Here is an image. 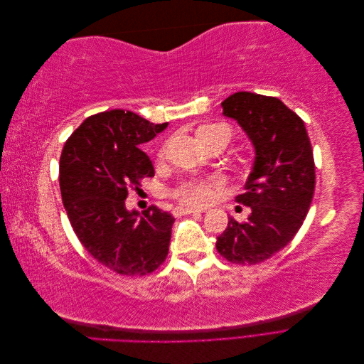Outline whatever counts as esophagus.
I'll return each instance as SVG.
<instances>
[{
  "mask_svg": "<svg viewBox=\"0 0 364 364\" xmlns=\"http://www.w3.org/2000/svg\"><path fill=\"white\" fill-rule=\"evenodd\" d=\"M194 213H203L202 208H191V206H176L173 209V214L176 217L186 215V214H194Z\"/></svg>",
  "mask_w": 364,
  "mask_h": 364,
  "instance_id": "esophagus-1",
  "label": "esophagus"
}]
</instances>
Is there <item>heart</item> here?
I'll return each instance as SVG.
<instances>
[{"label": "heart", "mask_w": 364, "mask_h": 364, "mask_svg": "<svg viewBox=\"0 0 364 364\" xmlns=\"http://www.w3.org/2000/svg\"><path fill=\"white\" fill-rule=\"evenodd\" d=\"M197 135L202 139L203 144L206 142L228 136L230 139V127L223 123H213V124H203L199 130H197ZM162 155V153H161ZM217 185V181H190L182 183L178 190H176V196L185 203L191 205H203L208 203L214 197V186Z\"/></svg>", "instance_id": "1"}]
</instances>
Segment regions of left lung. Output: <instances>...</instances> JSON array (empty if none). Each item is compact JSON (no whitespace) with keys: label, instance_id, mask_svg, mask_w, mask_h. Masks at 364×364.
<instances>
[{"label":"left lung","instance_id":"obj_1","mask_svg":"<svg viewBox=\"0 0 364 364\" xmlns=\"http://www.w3.org/2000/svg\"><path fill=\"white\" fill-rule=\"evenodd\" d=\"M255 149V159L237 202L250 206L245 223L230 217L217 237L220 255L235 264H258L287 246L310 209L314 158L304 121L279 98L235 92L222 103Z\"/></svg>","mask_w":364,"mask_h":364}]
</instances>
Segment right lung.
<instances>
[{
  "mask_svg": "<svg viewBox=\"0 0 364 364\" xmlns=\"http://www.w3.org/2000/svg\"><path fill=\"white\" fill-rule=\"evenodd\" d=\"M168 123H150L114 109L87 117L65 142L59 182L77 238L105 267L118 274H147L167 258L174 217L156 206L126 208L129 190L155 176L139 147Z\"/></svg>",
  "mask_w": 364,
  "mask_h": 364,
  "instance_id": "obj_1",
  "label": "right lung"
}]
</instances>
